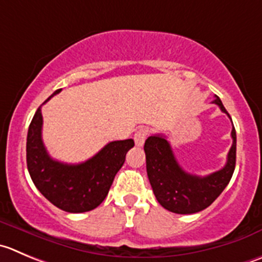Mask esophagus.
Here are the masks:
<instances>
[{"label": "esophagus", "instance_id": "1", "mask_svg": "<svg viewBox=\"0 0 262 262\" xmlns=\"http://www.w3.org/2000/svg\"><path fill=\"white\" fill-rule=\"evenodd\" d=\"M147 136H148V132H147L146 129H139V130H137L136 134H134V142H136L137 146H143Z\"/></svg>", "mask_w": 262, "mask_h": 262}]
</instances>
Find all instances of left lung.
Returning <instances> with one entry per match:
<instances>
[{
	"mask_svg": "<svg viewBox=\"0 0 262 262\" xmlns=\"http://www.w3.org/2000/svg\"><path fill=\"white\" fill-rule=\"evenodd\" d=\"M212 103L229 116L217 96H215ZM232 138L233 144L225 166L206 177H197L182 169L164 136L155 134L148 137L144 143L147 175L159 204L169 211L184 215L194 214L209 207L222 194L234 172L237 151L234 126Z\"/></svg>",
	"mask_w": 262,
	"mask_h": 262,
	"instance_id": "left-lung-1",
	"label": "left lung"
}]
</instances>
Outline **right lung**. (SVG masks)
Masks as SVG:
<instances>
[{"label": "right lung", "instance_id": "add662e5", "mask_svg": "<svg viewBox=\"0 0 262 262\" xmlns=\"http://www.w3.org/2000/svg\"><path fill=\"white\" fill-rule=\"evenodd\" d=\"M55 91L47 100L57 95ZM40 106L32 119L27 137L28 171L37 189L58 209L72 214L91 211L106 199L116 172L134 146L133 139L106 144L92 159L80 164H63L48 155L42 141Z\"/></svg>", "mask_w": 262, "mask_h": 262}]
</instances>
